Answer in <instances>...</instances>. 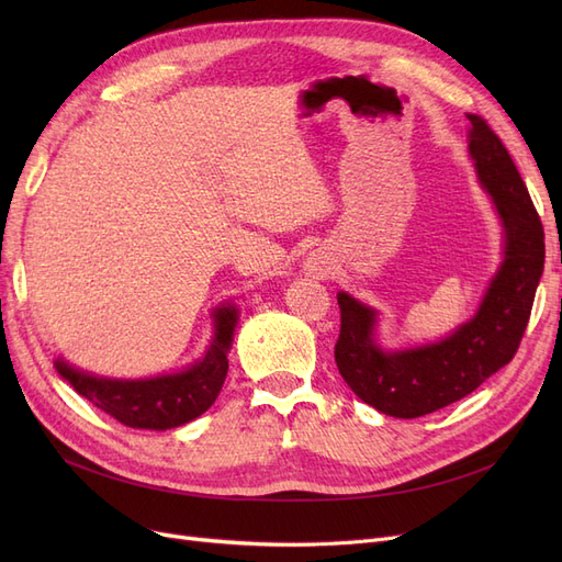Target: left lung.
<instances>
[{
    "mask_svg": "<svg viewBox=\"0 0 562 562\" xmlns=\"http://www.w3.org/2000/svg\"><path fill=\"white\" fill-rule=\"evenodd\" d=\"M471 122L469 151L495 199L506 232L504 262L475 316L438 345L386 353L372 342L375 312L347 293L337 295L339 375L375 411L415 419L469 396L514 359L530 321L543 271V227L518 168L483 116Z\"/></svg>",
    "mask_w": 562,
    "mask_h": 562,
    "instance_id": "8db88e82",
    "label": "left lung"
}]
</instances>
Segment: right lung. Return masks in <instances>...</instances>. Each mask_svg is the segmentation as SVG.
Instances as JSON below:
<instances>
[{
  "label": "right lung",
  "mask_w": 562,
  "mask_h": 562,
  "mask_svg": "<svg viewBox=\"0 0 562 562\" xmlns=\"http://www.w3.org/2000/svg\"><path fill=\"white\" fill-rule=\"evenodd\" d=\"M215 337L206 356L190 370L138 382L103 380L56 361V370L75 386L77 394L131 429H173L206 413L227 378V351L234 337L236 310H215Z\"/></svg>",
  "instance_id": "1"
}]
</instances>
